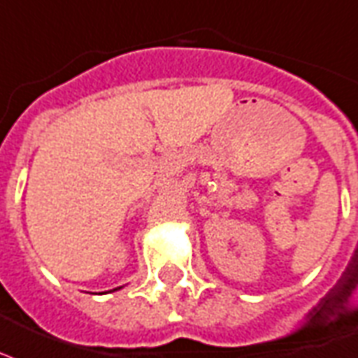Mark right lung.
<instances>
[{
    "mask_svg": "<svg viewBox=\"0 0 358 358\" xmlns=\"http://www.w3.org/2000/svg\"><path fill=\"white\" fill-rule=\"evenodd\" d=\"M118 289H120V287H118Z\"/></svg>",
    "mask_w": 358,
    "mask_h": 358,
    "instance_id": "add662e5",
    "label": "right lung"
}]
</instances>
